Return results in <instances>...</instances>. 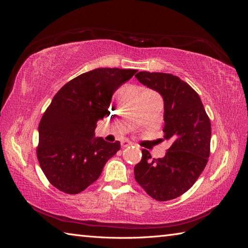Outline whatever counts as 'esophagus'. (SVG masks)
I'll return each instance as SVG.
<instances>
[{
    "mask_svg": "<svg viewBox=\"0 0 248 248\" xmlns=\"http://www.w3.org/2000/svg\"><path fill=\"white\" fill-rule=\"evenodd\" d=\"M132 144H131V141H129V140H123L122 142H121V146H122V148L124 149V148H127V147H130Z\"/></svg>",
    "mask_w": 248,
    "mask_h": 248,
    "instance_id": "1",
    "label": "esophagus"
}]
</instances>
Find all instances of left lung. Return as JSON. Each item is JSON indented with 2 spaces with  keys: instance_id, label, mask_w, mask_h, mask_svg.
Segmentation results:
<instances>
[{
  "instance_id": "obj_1",
  "label": "left lung",
  "mask_w": 248,
  "mask_h": 248,
  "mask_svg": "<svg viewBox=\"0 0 248 248\" xmlns=\"http://www.w3.org/2000/svg\"><path fill=\"white\" fill-rule=\"evenodd\" d=\"M137 79L158 92L164 106V140L171 142L162 158L141 150L134 178L150 197L170 201L188 190L204 170L210 155L211 123L199 94L170 73L140 71Z\"/></svg>"
}]
</instances>
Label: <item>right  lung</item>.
<instances>
[{
  "mask_svg": "<svg viewBox=\"0 0 248 248\" xmlns=\"http://www.w3.org/2000/svg\"><path fill=\"white\" fill-rule=\"evenodd\" d=\"M138 70L97 68L64 85L39 123L37 157L51 185L65 193L85 190L119 151L120 141L95 138L97 121L109 116L111 97Z\"/></svg>",
  "mask_w": 248,
  "mask_h": 248,
  "instance_id": "right-lung-1",
  "label": "right lung"
}]
</instances>
